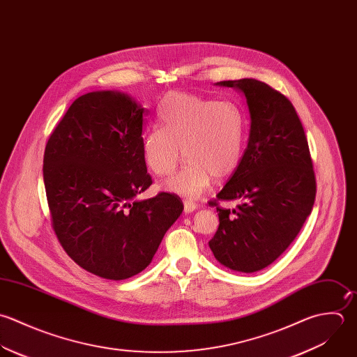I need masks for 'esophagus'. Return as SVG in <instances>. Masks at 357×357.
Listing matches in <instances>:
<instances>
[{"mask_svg":"<svg viewBox=\"0 0 357 357\" xmlns=\"http://www.w3.org/2000/svg\"><path fill=\"white\" fill-rule=\"evenodd\" d=\"M198 208V205L192 201H184V212L185 213H192L195 209Z\"/></svg>","mask_w":357,"mask_h":357,"instance_id":"esophagus-1","label":"esophagus"}]
</instances>
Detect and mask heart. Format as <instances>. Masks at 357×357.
<instances>
[{"label": "heart", "mask_w": 357, "mask_h": 357, "mask_svg": "<svg viewBox=\"0 0 357 357\" xmlns=\"http://www.w3.org/2000/svg\"><path fill=\"white\" fill-rule=\"evenodd\" d=\"M158 119L160 127L148 130L142 138L148 167L166 177L174 173L183 153L188 159L167 181V190L197 198L213 177L225 180L234 174L246 141V119L238 104L172 91L162 100Z\"/></svg>", "instance_id": "heart-1"}]
</instances>
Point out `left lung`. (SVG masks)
<instances>
[{
  "label": "left lung",
  "instance_id": "8db88e82",
  "mask_svg": "<svg viewBox=\"0 0 357 357\" xmlns=\"http://www.w3.org/2000/svg\"><path fill=\"white\" fill-rule=\"evenodd\" d=\"M239 90L248 104L250 130L237 170L209 205L219 229L209 241L226 267L255 273L271 264L299 234L312 213L316 177L307 139L291 101L255 79L219 82ZM239 199L233 211L219 200Z\"/></svg>",
  "mask_w": 357,
  "mask_h": 357
}]
</instances>
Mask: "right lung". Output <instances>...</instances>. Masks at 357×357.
Masks as SVG:
<instances>
[{
  "mask_svg": "<svg viewBox=\"0 0 357 357\" xmlns=\"http://www.w3.org/2000/svg\"><path fill=\"white\" fill-rule=\"evenodd\" d=\"M146 115L124 93L93 91L70 105L45 145L52 229L80 267L107 280L142 271L184 209L170 192L135 199L152 184L142 155Z\"/></svg>",
  "mask_w": 357,
  "mask_h": 357,
  "instance_id": "add662e5",
  "label": "right lung"
}]
</instances>
